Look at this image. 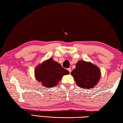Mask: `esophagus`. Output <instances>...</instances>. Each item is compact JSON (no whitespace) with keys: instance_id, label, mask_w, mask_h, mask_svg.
I'll use <instances>...</instances> for the list:
<instances>
[{"instance_id":"obj_1","label":"esophagus","mask_w":123,"mask_h":123,"mask_svg":"<svg viewBox=\"0 0 123 123\" xmlns=\"http://www.w3.org/2000/svg\"><path fill=\"white\" fill-rule=\"evenodd\" d=\"M68 71H69L70 73H71V68H69L68 69Z\"/></svg>"}]
</instances>
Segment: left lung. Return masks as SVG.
<instances>
[{"mask_svg":"<svg viewBox=\"0 0 123 123\" xmlns=\"http://www.w3.org/2000/svg\"><path fill=\"white\" fill-rule=\"evenodd\" d=\"M77 86L81 88H93L100 79L101 73L98 68L90 62L78 61L71 72Z\"/></svg>","mask_w":123,"mask_h":123,"instance_id":"obj_1","label":"left lung"}]
</instances>
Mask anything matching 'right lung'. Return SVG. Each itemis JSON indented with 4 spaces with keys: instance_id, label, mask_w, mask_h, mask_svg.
Here are the masks:
<instances>
[{
    "instance_id": "add662e5",
    "label": "right lung",
    "mask_w": 123,
    "mask_h": 123,
    "mask_svg": "<svg viewBox=\"0 0 123 123\" xmlns=\"http://www.w3.org/2000/svg\"><path fill=\"white\" fill-rule=\"evenodd\" d=\"M69 74V71L52 58L39 65L35 70L36 79L43 87L48 88L56 86L64 75Z\"/></svg>"
}]
</instances>
